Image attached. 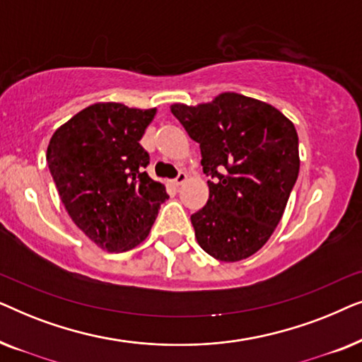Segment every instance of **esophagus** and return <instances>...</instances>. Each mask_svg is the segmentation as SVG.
Segmentation results:
<instances>
[{
    "label": "esophagus",
    "mask_w": 362,
    "mask_h": 362,
    "mask_svg": "<svg viewBox=\"0 0 362 362\" xmlns=\"http://www.w3.org/2000/svg\"><path fill=\"white\" fill-rule=\"evenodd\" d=\"M186 180H187L186 173H185V171H180V173H177V176L175 177V181H173V182H175V186H181L182 182H185Z\"/></svg>",
    "instance_id": "obj_1"
}]
</instances>
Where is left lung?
<instances>
[{
	"mask_svg": "<svg viewBox=\"0 0 362 362\" xmlns=\"http://www.w3.org/2000/svg\"><path fill=\"white\" fill-rule=\"evenodd\" d=\"M199 143L209 199L191 216L197 244L221 262L254 255L274 234L300 171L295 125L269 103L224 92L171 105Z\"/></svg>",
	"mask_w": 362,
	"mask_h": 362,
	"instance_id": "left-lung-1",
	"label": "left lung"
}]
</instances>
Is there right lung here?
Instances as JSON below:
<instances>
[{"instance_id": "1", "label": "right lung", "mask_w": 362, "mask_h": 362, "mask_svg": "<svg viewBox=\"0 0 362 362\" xmlns=\"http://www.w3.org/2000/svg\"><path fill=\"white\" fill-rule=\"evenodd\" d=\"M156 108L93 103L59 127L49 141L47 165L76 226L107 252H127L150 234L161 202V182L145 168L140 145Z\"/></svg>"}]
</instances>
